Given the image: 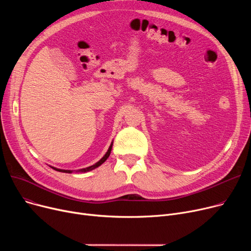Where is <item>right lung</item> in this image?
Here are the masks:
<instances>
[{
  "label": "right lung",
  "instance_id": "1",
  "mask_svg": "<svg viewBox=\"0 0 251 251\" xmlns=\"http://www.w3.org/2000/svg\"><path fill=\"white\" fill-rule=\"evenodd\" d=\"M112 146H113V143H111V146H110L108 151L105 152V154L101 157V159H100L98 163H96L95 165H92V166H90V167H87V168H84V169L78 170V172H88V171H91V170H94V169L100 167V166L102 163H104L105 160H107L108 157L110 156V153H111V151H112ZM51 168L54 169V170H56V171H59V172H63V173H72V172H73V171H71V170H61V169H57V168H54V167H51Z\"/></svg>",
  "mask_w": 251,
  "mask_h": 251
}]
</instances>
